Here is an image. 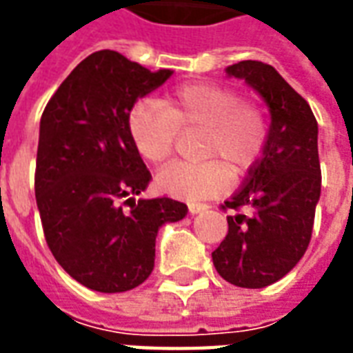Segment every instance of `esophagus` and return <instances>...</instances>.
<instances>
[{
	"label": "esophagus",
	"instance_id": "obj_1",
	"mask_svg": "<svg viewBox=\"0 0 353 353\" xmlns=\"http://www.w3.org/2000/svg\"><path fill=\"white\" fill-rule=\"evenodd\" d=\"M208 204H202V202H191V204H189V212H191V214H200V212H206L208 210Z\"/></svg>",
	"mask_w": 353,
	"mask_h": 353
}]
</instances>
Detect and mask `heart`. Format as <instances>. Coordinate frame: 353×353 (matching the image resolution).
Listing matches in <instances>:
<instances>
[{
    "label": "heart",
    "instance_id": "1",
    "mask_svg": "<svg viewBox=\"0 0 353 353\" xmlns=\"http://www.w3.org/2000/svg\"><path fill=\"white\" fill-rule=\"evenodd\" d=\"M179 130H204L200 162H176L162 168L154 185L176 199H208L221 192L234 176L252 170L265 149L268 124L263 109L242 100L234 88L192 83L176 88L164 103L138 101L128 113V132L138 153L151 164L168 161Z\"/></svg>",
    "mask_w": 353,
    "mask_h": 353
}]
</instances>
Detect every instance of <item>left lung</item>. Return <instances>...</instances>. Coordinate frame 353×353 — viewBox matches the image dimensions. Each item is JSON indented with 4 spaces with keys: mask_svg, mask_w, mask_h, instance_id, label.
Returning a JSON list of instances; mask_svg holds the SVG:
<instances>
[{
    "mask_svg": "<svg viewBox=\"0 0 353 353\" xmlns=\"http://www.w3.org/2000/svg\"><path fill=\"white\" fill-rule=\"evenodd\" d=\"M270 109V130L244 185L223 204L229 232L212 253L232 285L259 289L281 280L310 244L321 192L318 123L308 101L272 65L244 60L227 68Z\"/></svg>",
    "mask_w": 353,
    "mask_h": 353,
    "instance_id": "obj_1",
    "label": "left lung"
}]
</instances>
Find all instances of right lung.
Segmentation results:
<instances>
[{
	"mask_svg": "<svg viewBox=\"0 0 353 353\" xmlns=\"http://www.w3.org/2000/svg\"><path fill=\"white\" fill-rule=\"evenodd\" d=\"M170 75L98 50L43 111L35 200L45 240L58 265L94 291L123 293L143 283L159 229L187 215L183 202L168 196L136 200L151 172L130 138L128 113Z\"/></svg>",
	"mask_w": 353,
	"mask_h": 353,
	"instance_id": "add662e5",
	"label": "right lung"
}]
</instances>
